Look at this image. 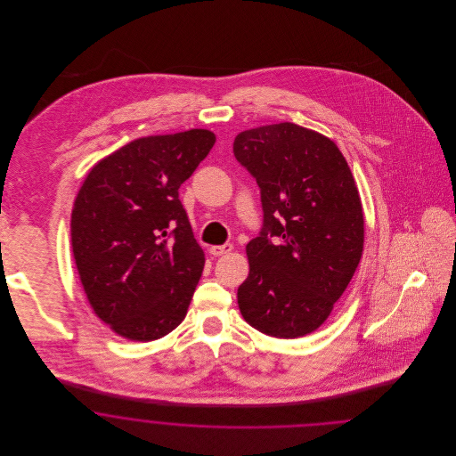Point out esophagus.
I'll use <instances>...</instances> for the list:
<instances>
[{
    "mask_svg": "<svg viewBox=\"0 0 456 456\" xmlns=\"http://www.w3.org/2000/svg\"><path fill=\"white\" fill-rule=\"evenodd\" d=\"M234 249V246L232 244H222V246H212L210 248V253L214 255V256H222V255H227V253H231Z\"/></svg>",
    "mask_w": 456,
    "mask_h": 456,
    "instance_id": "34e87169",
    "label": "esophagus"
}]
</instances>
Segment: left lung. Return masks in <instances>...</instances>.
<instances>
[{
    "label": "left lung",
    "instance_id": "1",
    "mask_svg": "<svg viewBox=\"0 0 456 456\" xmlns=\"http://www.w3.org/2000/svg\"><path fill=\"white\" fill-rule=\"evenodd\" d=\"M234 155L256 177L265 212L260 238L246 246L240 314L268 337L309 335L328 320L362 258L355 179L331 138L294 123L240 131Z\"/></svg>",
    "mask_w": 456,
    "mask_h": 456
}]
</instances>
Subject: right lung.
I'll list each match as a JSON object with an SVG mask.
<instances>
[{"label": "right lung", "mask_w": 456, "mask_h": 456, "mask_svg": "<svg viewBox=\"0 0 456 456\" xmlns=\"http://www.w3.org/2000/svg\"><path fill=\"white\" fill-rule=\"evenodd\" d=\"M210 130L136 138L101 159L71 210V248L97 318L133 342L181 325L205 253L179 186L216 143Z\"/></svg>", "instance_id": "right-lung-1"}]
</instances>
